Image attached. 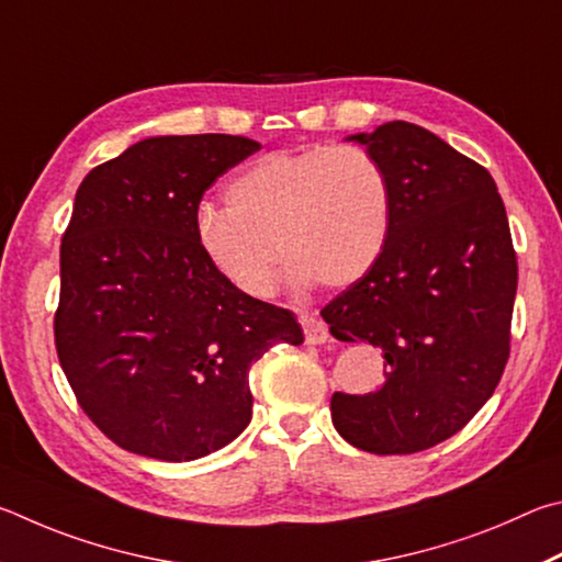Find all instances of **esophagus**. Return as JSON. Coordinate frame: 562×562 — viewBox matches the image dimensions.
Listing matches in <instances>:
<instances>
[{
	"mask_svg": "<svg viewBox=\"0 0 562 562\" xmlns=\"http://www.w3.org/2000/svg\"><path fill=\"white\" fill-rule=\"evenodd\" d=\"M301 326H303V333H306V342H311V346H323V342H328L330 333L321 318L301 316Z\"/></svg>",
	"mask_w": 562,
	"mask_h": 562,
	"instance_id": "esophagus-1",
	"label": "esophagus"
}]
</instances>
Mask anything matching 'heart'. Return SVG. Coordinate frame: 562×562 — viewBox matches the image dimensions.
I'll list each match as a JSON object with an SVG mask.
<instances>
[{
	"instance_id": "heart-1",
	"label": "heart",
	"mask_w": 562,
	"mask_h": 562,
	"mask_svg": "<svg viewBox=\"0 0 562 562\" xmlns=\"http://www.w3.org/2000/svg\"><path fill=\"white\" fill-rule=\"evenodd\" d=\"M224 202L196 212V244L249 299L273 293L279 254L291 289L306 291L316 281L352 286L378 263L390 236V177L360 145L263 155L232 177Z\"/></svg>"
}]
</instances>
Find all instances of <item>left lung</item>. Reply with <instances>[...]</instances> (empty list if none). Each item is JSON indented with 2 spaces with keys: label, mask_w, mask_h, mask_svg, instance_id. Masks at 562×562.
I'll return each instance as SVG.
<instances>
[{
  "label": "left lung",
  "mask_w": 562,
  "mask_h": 562,
  "mask_svg": "<svg viewBox=\"0 0 562 562\" xmlns=\"http://www.w3.org/2000/svg\"><path fill=\"white\" fill-rule=\"evenodd\" d=\"M390 177L385 251L321 311L330 333L385 356V382L330 400L338 435L370 454H415L467 425L510 352L518 263L486 167L415 123L350 135Z\"/></svg>",
  "instance_id": "obj_1"
}]
</instances>
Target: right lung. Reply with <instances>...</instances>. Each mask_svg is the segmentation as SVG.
I'll return each mask as SVG.
<instances>
[{"label":"right lung","mask_w":562,"mask_h":562,"mask_svg":"<svg viewBox=\"0 0 562 562\" xmlns=\"http://www.w3.org/2000/svg\"><path fill=\"white\" fill-rule=\"evenodd\" d=\"M259 147L147 137L78 187L56 352L81 409L133 454L192 461L226 447L251 419V362L279 340L303 342L291 311L244 296L196 244L204 192Z\"/></svg>","instance_id":"add662e5"}]
</instances>
